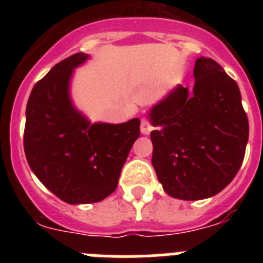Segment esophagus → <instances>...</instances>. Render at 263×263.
Here are the masks:
<instances>
[{
  "instance_id": "obj_1",
  "label": "esophagus",
  "mask_w": 263,
  "mask_h": 263,
  "mask_svg": "<svg viewBox=\"0 0 263 263\" xmlns=\"http://www.w3.org/2000/svg\"><path fill=\"white\" fill-rule=\"evenodd\" d=\"M152 130H153V127H152V125H150V122H148L146 118H142V120H141V133L148 134L150 132H152Z\"/></svg>"
}]
</instances>
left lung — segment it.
I'll return each instance as SVG.
<instances>
[{
    "instance_id": "1",
    "label": "left lung",
    "mask_w": 263,
    "mask_h": 263,
    "mask_svg": "<svg viewBox=\"0 0 263 263\" xmlns=\"http://www.w3.org/2000/svg\"><path fill=\"white\" fill-rule=\"evenodd\" d=\"M191 90L179 84L150 110L152 163L170 196H215L238 173L249 122L240 88L217 62L199 58Z\"/></svg>"
}]
</instances>
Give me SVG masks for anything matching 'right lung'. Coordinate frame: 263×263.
<instances>
[{
	"mask_svg": "<svg viewBox=\"0 0 263 263\" xmlns=\"http://www.w3.org/2000/svg\"><path fill=\"white\" fill-rule=\"evenodd\" d=\"M79 52L39 80L26 106L23 147L32 173L68 204L104 200L117 188L121 170L139 137L138 118L124 124H90L75 108L69 83L88 59Z\"/></svg>",
	"mask_w": 263,
	"mask_h": 263,
	"instance_id": "add662e5",
	"label": "right lung"
}]
</instances>
